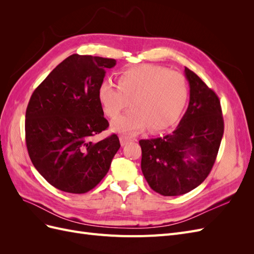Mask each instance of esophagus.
<instances>
[{
	"instance_id": "esophagus-1",
	"label": "esophagus",
	"mask_w": 254,
	"mask_h": 254,
	"mask_svg": "<svg viewBox=\"0 0 254 254\" xmlns=\"http://www.w3.org/2000/svg\"><path fill=\"white\" fill-rule=\"evenodd\" d=\"M130 141H131V140H130L129 139V137H126V136H120V142H121V145L122 146H125L127 143H129Z\"/></svg>"
}]
</instances>
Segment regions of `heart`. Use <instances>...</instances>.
<instances>
[{"label":"heart","instance_id":"heart-1","mask_svg":"<svg viewBox=\"0 0 254 254\" xmlns=\"http://www.w3.org/2000/svg\"><path fill=\"white\" fill-rule=\"evenodd\" d=\"M98 101L105 115L118 118L127 107L132 110L112 122L111 130L133 135L147 128L161 131L174 126L188 105L190 90L180 73L155 65H139L120 73L118 87L104 81Z\"/></svg>","mask_w":254,"mask_h":254}]
</instances>
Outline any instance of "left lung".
<instances>
[{
	"instance_id": "1",
	"label": "left lung",
	"mask_w": 254,
	"mask_h": 254,
	"mask_svg": "<svg viewBox=\"0 0 254 254\" xmlns=\"http://www.w3.org/2000/svg\"><path fill=\"white\" fill-rule=\"evenodd\" d=\"M190 103L178 127L162 137L141 140V168L149 187L163 196L187 194L205 180L224 134L218 96L190 68Z\"/></svg>"
}]
</instances>
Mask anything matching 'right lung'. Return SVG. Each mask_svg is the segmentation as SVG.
Listing matches in <instances>:
<instances>
[{"label": "right lung", "instance_id": "add662e5", "mask_svg": "<svg viewBox=\"0 0 254 254\" xmlns=\"http://www.w3.org/2000/svg\"><path fill=\"white\" fill-rule=\"evenodd\" d=\"M117 60L73 54L34 91L25 114L30 160L54 188L72 194L94 189L121 147L117 134L94 143L109 126L98 101L106 68Z\"/></svg>", "mask_w": 254, "mask_h": 254}]
</instances>
